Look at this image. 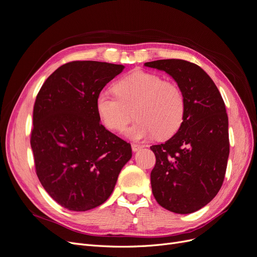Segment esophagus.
<instances>
[{"label": "esophagus", "instance_id": "esophagus-1", "mask_svg": "<svg viewBox=\"0 0 257 257\" xmlns=\"http://www.w3.org/2000/svg\"><path fill=\"white\" fill-rule=\"evenodd\" d=\"M143 148H144V146L143 145H139V144H133V145H132V150H133L134 152L139 151L141 149H143Z\"/></svg>", "mask_w": 257, "mask_h": 257}]
</instances>
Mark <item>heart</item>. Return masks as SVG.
Masks as SVG:
<instances>
[{"instance_id":"1","label":"heart","mask_w":257,"mask_h":257,"mask_svg":"<svg viewBox=\"0 0 257 257\" xmlns=\"http://www.w3.org/2000/svg\"><path fill=\"white\" fill-rule=\"evenodd\" d=\"M114 94L100 92L96 110L107 130L122 132L133 119L128 137L143 139L155 135L164 139L180 128L185 114L182 90L158 74L136 69L113 84Z\"/></svg>"}]
</instances>
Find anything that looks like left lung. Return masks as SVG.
Wrapping results in <instances>:
<instances>
[{
    "mask_svg": "<svg viewBox=\"0 0 257 257\" xmlns=\"http://www.w3.org/2000/svg\"><path fill=\"white\" fill-rule=\"evenodd\" d=\"M169 74L185 98L180 128L165 144L154 145L151 172L154 198L169 211L195 212L220 191L229 154L228 116L220 91L198 65L179 59L145 63Z\"/></svg>",
    "mask_w": 257,
    "mask_h": 257,
    "instance_id": "left-lung-1",
    "label": "left lung"
}]
</instances>
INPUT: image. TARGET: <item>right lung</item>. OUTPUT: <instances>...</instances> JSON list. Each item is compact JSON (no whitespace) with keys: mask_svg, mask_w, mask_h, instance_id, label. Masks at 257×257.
<instances>
[{"mask_svg":"<svg viewBox=\"0 0 257 257\" xmlns=\"http://www.w3.org/2000/svg\"><path fill=\"white\" fill-rule=\"evenodd\" d=\"M124 66L73 61L60 66L35 99L31 148L36 175L49 195L72 211L108 199L131 145L100 124L96 97Z\"/></svg>","mask_w":257,"mask_h":257,"instance_id":"right-lung-1","label":"right lung"}]
</instances>
